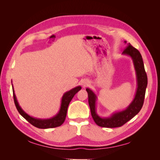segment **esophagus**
<instances>
[{"instance_id": "34e87169", "label": "esophagus", "mask_w": 160, "mask_h": 160, "mask_svg": "<svg viewBox=\"0 0 160 160\" xmlns=\"http://www.w3.org/2000/svg\"><path fill=\"white\" fill-rule=\"evenodd\" d=\"M83 86H85V84H84V85H83Z\"/></svg>"}]
</instances>
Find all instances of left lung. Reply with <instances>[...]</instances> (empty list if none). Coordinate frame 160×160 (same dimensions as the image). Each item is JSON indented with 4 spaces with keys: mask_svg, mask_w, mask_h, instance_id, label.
Here are the masks:
<instances>
[{
    "mask_svg": "<svg viewBox=\"0 0 160 160\" xmlns=\"http://www.w3.org/2000/svg\"><path fill=\"white\" fill-rule=\"evenodd\" d=\"M123 54L131 56L133 61L138 78L136 95L132 103L125 111L116 113L109 118H101L95 112L96 96L91 90L88 88L86 89L88 93V101L91 116L95 123L100 127L113 128L122 126L139 112L143 105L145 94H146L148 85V77L146 72L145 71L142 57L139 51L134 48L130 43H128L127 47L124 49Z\"/></svg>",
    "mask_w": 160,
    "mask_h": 160,
    "instance_id": "8db88e82",
    "label": "left lung"
}]
</instances>
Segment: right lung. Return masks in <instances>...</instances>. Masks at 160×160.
Returning <instances> with one entry per match:
<instances>
[{
    "mask_svg": "<svg viewBox=\"0 0 160 160\" xmlns=\"http://www.w3.org/2000/svg\"><path fill=\"white\" fill-rule=\"evenodd\" d=\"M81 87L79 86L65 93L64 95L62 96L61 106L59 112L58 113V114L55 116V117L49 119H35L32 117H30L29 115L24 112L22 109L21 108L20 106H19L17 102L15 94L14 93V90H12L14 102V104H15V106L18 111V113H20L27 121H28V122H29L31 125H32L33 126L40 128V129L54 128L61 126V125L64 123L66 118V115H67V108H68L69 103L71 102V101L72 99V98L74 97V95L79 90H81Z\"/></svg>",
    "mask_w": 160,
    "mask_h": 160,
    "instance_id": "1",
    "label": "right lung"
}]
</instances>
